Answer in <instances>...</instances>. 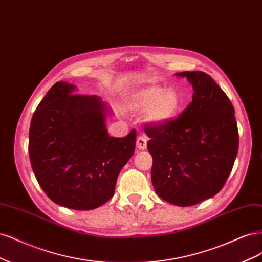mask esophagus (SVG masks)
I'll use <instances>...</instances> for the list:
<instances>
[{"mask_svg":"<svg viewBox=\"0 0 262 262\" xmlns=\"http://www.w3.org/2000/svg\"><path fill=\"white\" fill-rule=\"evenodd\" d=\"M136 147L139 150H146V148H147V138H146V136H143V135H140V136L137 137Z\"/></svg>","mask_w":262,"mask_h":262,"instance_id":"obj_1","label":"esophagus"}]
</instances>
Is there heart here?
I'll return each mask as SVG.
<instances>
[{
  "instance_id": "b5f03b06",
  "label": "heart",
  "mask_w": 262,
  "mask_h": 262,
  "mask_svg": "<svg viewBox=\"0 0 262 262\" xmlns=\"http://www.w3.org/2000/svg\"><path fill=\"white\" fill-rule=\"evenodd\" d=\"M129 105L137 111H146L149 122L164 124L180 111L182 100L174 88L151 85L135 91L129 99Z\"/></svg>"
}]
</instances>
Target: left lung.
Instances as JSON below:
<instances>
[{
  "instance_id": "1",
  "label": "left lung",
  "mask_w": 262,
  "mask_h": 262,
  "mask_svg": "<svg viewBox=\"0 0 262 262\" xmlns=\"http://www.w3.org/2000/svg\"><path fill=\"white\" fill-rule=\"evenodd\" d=\"M191 83L188 106L174 120L145 129L152 156L151 181L158 196L189 207L220 191L238 151L233 104L208 74L177 73Z\"/></svg>"
}]
</instances>
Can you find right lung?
Wrapping results in <instances>:
<instances>
[{"label": "right lung", "mask_w": 262, "mask_h": 262, "mask_svg": "<svg viewBox=\"0 0 262 262\" xmlns=\"http://www.w3.org/2000/svg\"><path fill=\"white\" fill-rule=\"evenodd\" d=\"M74 90L72 83L57 81L41 100L31 119L28 150L33 173L50 199L92 210L113 197L117 176L135 152L136 130L111 137L105 103Z\"/></svg>", "instance_id": "add662e5"}]
</instances>
